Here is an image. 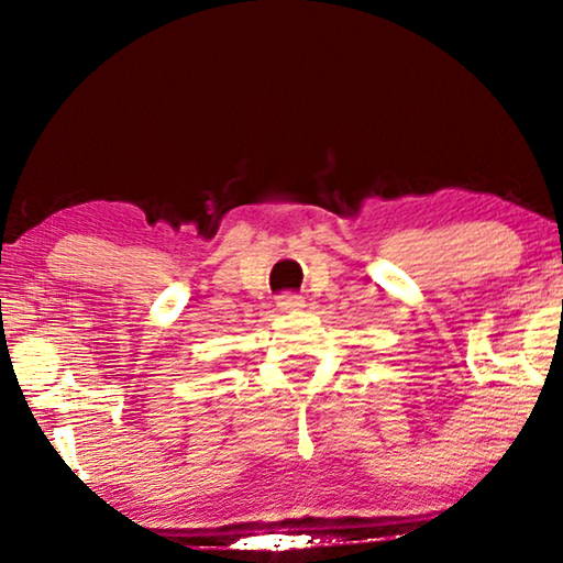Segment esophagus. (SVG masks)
Here are the masks:
<instances>
[{
  "mask_svg": "<svg viewBox=\"0 0 563 563\" xmlns=\"http://www.w3.org/2000/svg\"><path fill=\"white\" fill-rule=\"evenodd\" d=\"M305 305V300L300 298L298 292H283L278 295V308L280 310H300Z\"/></svg>",
  "mask_w": 563,
  "mask_h": 563,
  "instance_id": "34e87169",
  "label": "esophagus"
}]
</instances>
